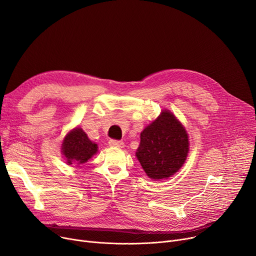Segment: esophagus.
Wrapping results in <instances>:
<instances>
[{"label": "esophagus", "mask_w": 256, "mask_h": 256, "mask_svg": "<svg viewBox=\"0 0 256 256\" xmlns=\"http://www.w3.org/2000/svg\"><path fill=\"white\" fill-rule=\"evenodd\" d=\"M109 144L110 146L112 147H118V148H122V147L124 146V143L122 141H119V140H110L109 141Z\"/></svg>", "instance_id": "esophagus-1"}]
</instances>
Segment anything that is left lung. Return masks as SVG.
Returning a JSON list of instances; mask_svg holds the SVG:
<instances>
[{
	"instance_id": "1",
	"label": "left lung",
	"mask_w": 256,
	"mask_h": 256,
	"mask_svg": "<svg viewBox=\"0 0 256 256\" xmlns=\"http://www.w3.org/2000/svg\"><path fill=\"white\" fill-rule=\"evenodd\" d=\"M136 156L152 180L170 178L184 163L189 152L188 134L171 112H162L141 132Z\"/></svg>"
}]
</instances>
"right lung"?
<instances>
[{
    "label": "right lung",
    "mask_w": 256,
    "mask_h": 256,
    "mask_svg": "<svg viewBox=\"0 0 256 256\" xmlns=\"http://www.w3.org/2000/svg\"><path fill=\"white\" fill-rule=\"evenodd\" d=\"M98 145L91 142L82 128H74L67 134L62 143V152L67 164H84L96 154Z\"/></svg>",
    "instance_id": "obj_1"
}]
</instances>
